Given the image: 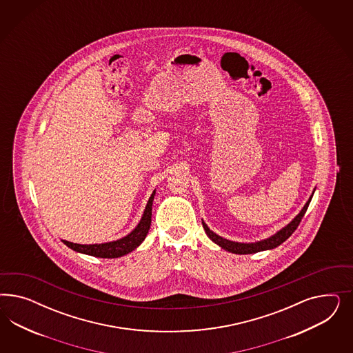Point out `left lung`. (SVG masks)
Here are the masks:
<instances>
[{
	"mask_svg": "<svg viewBox=\"0 0 353 353\" xmlns=\"http://www.w3.org/2000/svg\"><path fill=\"white\" fill-rule=\"evenodd\" d=\"M312 196H313V194L310 195V201L303 207V210L300 211V214H298L288 226H285L283 229H281L277 234H274L273 236L268 238V239H264V241L256 242V243H238V242L228 241V239H225V238L220 236V235L214 234V232L210 230V228L204 224V221H202V224H203L205 234L208 235L216 245L223 247L226 251L233 252V254H238V255L256 254V252H260V251L272 250V248H274V247L279 246L281 243H283V242L289 238L290 235L292 234V233L296 230V228L299 226L301 219L304 217V214H305L307 210H308V205H310V201H312Z\"/></svg>",
	"mask_w": 353,
	"mask_h": 353,
	"instance_id": "8db88e82",
	"label": "left lung"
}]
</instances>
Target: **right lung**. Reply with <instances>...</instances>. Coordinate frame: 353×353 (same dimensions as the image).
Instances as JSON below:
<instances>
[{
	"label": "right lung",
	"instance_id": "1",
	"mask_svg": "<svg viewBox=\"0 0 353 353\" xmlns=\"http://www.w3.org/2000/svg\"><path fill=\"white\" fill-rule=\"evenodd\" d=\"M155 192L151 194L149 202L146 204L143 216L136 226V229L130 234L108 243H101V245H77L72 242L63 241L65 246L70 247L76 252H81L90 256L103 257V259H114V257L124 256L133 251L136 247H139L142 241L146 238L149 233L150 225H151V211H152V201H154Z\"/></svg>",
	"mask_w": 353,
	"mask_h": 353
}]
</instances>
